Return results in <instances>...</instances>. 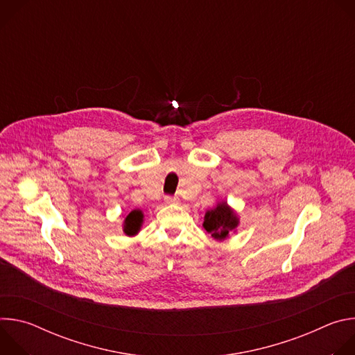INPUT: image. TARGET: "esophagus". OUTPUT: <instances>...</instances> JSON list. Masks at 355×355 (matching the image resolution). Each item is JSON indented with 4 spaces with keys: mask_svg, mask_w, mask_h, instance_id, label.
Wrapping results in <instances>:
<instances>
[{
    "mask_svg": "<svg viewBox=\"0 0 355 355\" xmlns=\"http://www.w3.org/2000/svg\"><path fill=\"white\" fill-rule=\"evenodd\" d=\"M164 202L167 205H175V204H178L180 202V199L177 198V196H170V195H167L166 198H164Z\"/></svg>",
    "mask_w": 355,
    "mask_h": 355,
    "instance_id": "1",
    "label": "esophagus"
}]
</instances>
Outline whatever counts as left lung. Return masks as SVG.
<instances>
[{
  "mask_svg": "<svg viewBox=\"0 0 355 355\" xmlns=\"http://www.w3.org/2000/svg\"><path fill=\"white\" fill-rule=\"evenodd\" d=\"M240 220L236 211L227 205L226 200H222L218 202L215 208L207 211L202 226L215 240H225L230 233L236 232Z\"/></svg>",
  "mask_w": 355,
  "mask_h": 355,
  "instance_id": "8db88e82",
  "label": "left lung"
}]
</instances>
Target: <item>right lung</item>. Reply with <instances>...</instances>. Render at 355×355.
Returning a JSON list of instances; mask_svg holds the SVG:
<instances>
[{"mask_svg":"<svg viewBox=\"0 0 355 355\" xmlns=\"http://www.w3.org/2000/svg\"><path fill=\"white\" fill-rule=\"evenodd\" d=\"M143 212L140 209H133L128 214V216L123 220V232L126 236H136L140 232V227L143 225Z\"/></svg>","mask_w":355,"mask_h":355,"instance_id":"1","label":"right lung"}]
</instances>
